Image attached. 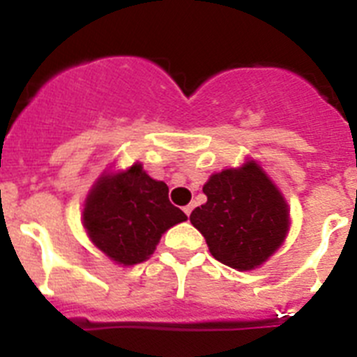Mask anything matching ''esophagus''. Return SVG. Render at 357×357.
<instances>
[{"instance_id":"esophagus-1","label":"esophagus","mask_w":357,"mask_h":357,"mask_svg":"<svg viewBox=\"0 0 357 357\" xmlns=\"http://www.w3.org/2000/svg\"><path fill=\"white\" fill-rule=\"evenodd\" d=\"M191 211H193V204H189V206L184 207V213L188 214V216H189V214H191Z\"/></svg>"}]
</instances>
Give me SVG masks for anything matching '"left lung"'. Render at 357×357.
<instances>
[{"mask_svg": "<svg viewBox=\"0 0 357 357\" xmlns=\"http://www.w3.org/2000/svg\"><path fill=\"white\" fill-rule=\"evenodd\" d=\"M204 193L207 202L189 220L220 263L239 272L254 270L284 243L289 230L288 202L255 160L213 173Z\"/></svg>", "mask_w": 357, "mask_h": 357, "instance_id": "left-lung-1", "label": "left lung"}]
</instances>
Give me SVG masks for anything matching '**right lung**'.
Returning <instances> with one entry per match:
<instances>
[{
	"mask_svg": "<svg viewBox=\"0 0 357 357\" xmlns=\"http://www.w3.org/2000/svg\"><path fill=\"white\" fill-rule=\"evenodd\" d=\"M188 220L168 198V185L151 178L143 164L121 172H105L84 202L82 225L98 250L116 264L146 261L160 236Z\"/></svg>",
	"mask_w": 357,
	"mask_h": 357,
	"instance_id": "1",
	"label": "right lung"
}]
</instances>
